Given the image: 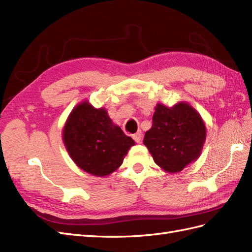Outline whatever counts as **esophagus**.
<instances>
[{"label": "esophagus", "mask_w": 252, "mask_h": 252, "mask_svg": "<svg viewBox=\"0 0 252 252\" xmlns=\"http://www.w3.org/2000/svg\"><path fill=\"white\" fill-rule=\"evenodd\" d=\"M133 138H134L135 141H136V143H140L141 138H143V134H141V132L139 131V132H137L136 134L133 135Z\"/></svg>", "instance_id": "esophagus-1"}]
</instances>
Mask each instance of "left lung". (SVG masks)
Here are the masks:
<instances>
[{
	"label": "left lung",
	"mask_w": 252,
	"mask_h": 252,
	"mask_svg": "<svg viewBox=\"0 0 252 252\" xmlns=\"http://www.w3.org/2000/svg\"><path fill=\"white\" fill-rule=\"evenodd\" d=\"M205 137L206 128L201 116L189 103L180 102L172 107L158 103L144 144L157 165L175 173L200 157Z\"/></svg>",
	"instance_id": "obj_1"
}]
</instances>
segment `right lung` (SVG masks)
Wrapping results in <instances>:
<instances>
[{"instance_id":"add662e5","label":"right lung","mask_w":252,"mask_h":252,"mask_svg":"<svg viewBox=\"0 0 252 252\" xmlns=\"http://www.w3.org/2000/svg\"><path fill=\"white\" fill-rule=\"evenodd\" d=\"M63 140L73 162L96 177L108 176L124 162L135 141L113 124L105 108H94L88 101L70 113Z\"/></svg>"}]
</instances>
